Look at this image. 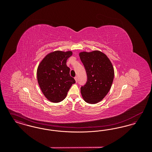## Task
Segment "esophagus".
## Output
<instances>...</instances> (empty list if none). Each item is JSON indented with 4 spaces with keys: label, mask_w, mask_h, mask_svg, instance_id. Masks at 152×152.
<instances>
[{
    "label": "esophagus",
    "mask_w": 152,
    "mask_h": 152,
    "mask_svg": "<svg viewBox=\"0 0 152 152\" xmlns=\"http://www.w3.org/2000/svg\"><path fill=\"white\" fill-rule=\"evenodd\" d=\"M75 81H76V82L77 83V80H78V79H77V76H76V77H75Z\"/></svg>",
    "instance_id": "1"
}]
</instances>
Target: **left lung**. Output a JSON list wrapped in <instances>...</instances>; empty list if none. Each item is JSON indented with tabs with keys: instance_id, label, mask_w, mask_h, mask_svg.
Listing matches in <instances>:
<instances>
[{
	"instance_id": "left-lung-1",
	"label": "left lung",
	"mask_w": 152,
	"mask_h": 152,
	"mask_svg": "<svg viewBox=\"0 0 152 152\" xmlns=\"http://www.w3.org/2000/svg\"><path fill=\"white\" fill-rule=\"evenodd\" d=\"M87 75L86 84L81 87L84 101L96 104L101 101L108 93L114 79V68L110 60L99 51L79 53Z\"/></svg>"
}]
</instances>
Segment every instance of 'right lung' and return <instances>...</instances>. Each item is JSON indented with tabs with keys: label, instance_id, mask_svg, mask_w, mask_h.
Returning <instances> with one entry per match:
<instances>
[{
	"label": "right lung",
	"instance_id": "right-lung-1",
	"mask_svg": "<svg viewBox=\"0 0 152 152\" xmlns=\"http://www.w3.org/2000/svg\"><path fill=\"white\" fill-rule=\"evenodd\" d=\"M72 55L71 51H54L48 54L38 66L39 85L45 97L52 102L63 101L76 82L70 76V68L66 64Z\"/></svg>",
	"mask_w": 152,
	"mask_h": 152
}]
</instances>
